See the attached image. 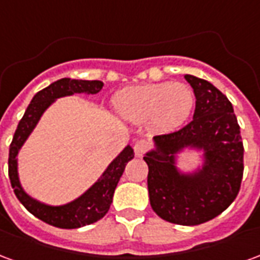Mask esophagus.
<instances>
[{
  "instance_id": "34e87169",
  "label": "esophagus",
  "mask_w": 260,
  "mask_h": 260,
  "mask_svg": "<svg viewBox=\"0 0 260 260\" xmlns=\"http://www.w3.org/2000/svg\"><path fill=\"white\" fill-rule=\"evenodd\" d=\"M149 147H150L149 142L145 141V139H141V141L135 142V145H134V150H135L136 156H138V157H141L142 154L146 152Z\"/></svg>"
}]
</instances>
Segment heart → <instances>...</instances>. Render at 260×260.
Wrapping results in <instances>:
<instances>
[{"label":"heart","instance_id":"obj_1","mask_svg":"<svg viewBox=\"0 0 260 260\" xmlns=\"http://www.w3.org/2000/svg\"><path fill=\"white\" fill-rule=\"evenodd\" d=\"M195 96L184 83H152L128 87L114 96L117 113L126 121L146 122L153 131L169 132L185 122Z\"/></svg>","mask_w":260,"mask_h":260}]
</instances>
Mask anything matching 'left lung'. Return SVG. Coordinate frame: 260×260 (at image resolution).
Here are the masks:
<instances>
[{"label": "left lung", "mask_w": 260, "mask_h": 260, "mask_svg": "<svg viewBox=\"0 0 260 260\" xmlns=\"http://www.w3.org/2000/svg\"><path fill=\"white\" fill-rule=\"evenodd\" d=\"M196 97L193 119L180 131L153 138L143 160L149 167L150 206L166 221L206 223L234 202L244 174V145L233 104L217 87L185 75ZM185 147L204 153L202 169L181 173L175 156Z\"/></svg>", "instance_id": "left-lung-1"}]
</instances>
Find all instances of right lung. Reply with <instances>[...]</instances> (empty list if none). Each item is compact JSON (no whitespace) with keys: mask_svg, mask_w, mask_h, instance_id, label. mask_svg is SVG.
Listing matches in <instances>:
<instances>
[{"mask_svg":"<svg viewBox=\"0 0 260 260\" xmlns=\"http://www.w3.org/2000/svg\"><path fill=\"white\" fill-rule=\"evenodd\" d=\"M103 82L100 80H82L62 78L54 82L46 89L37 91L31 99L30 104L26 108L23 117L15 131L14 139L9 146L8 174L11 185L14 188L16 198L29 212L40 218L42 221L51 224L59 229H79L87 224L96 223L106 216L113 202V195L121 175L124 173L126 163L134 158V149L128 145L117 157L110 163L106 171L87 191L78 199L61 206H50L46 203L33 199L27 195L20 185L18 177V153L29 138L31 131L39 122L43 113L53 104L57 99L71 96L75 93L96 94L102 90Z\"/></svg>","mask_w":260,"mask_h":260,"instance_id":"1","label":"right lung"}]
</instances>
